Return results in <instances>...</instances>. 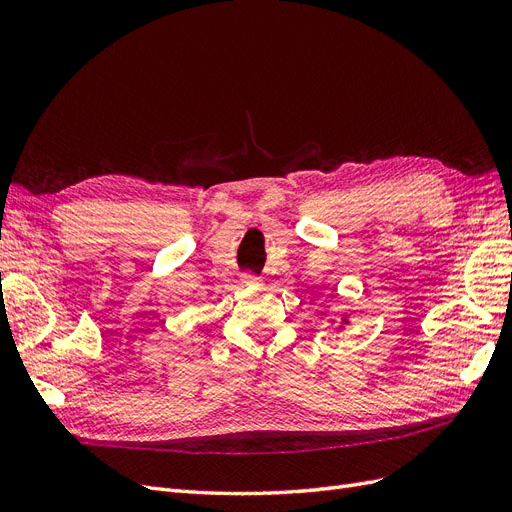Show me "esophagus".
<instances>
[{"label":"esophagus","mask_w":512,"mask_h":512,"mask_svg":"<svg viewBox=\"0 0 512 512\" xmlns=\"http://www.w3.org/2000/svg\"><path fill=\"white\" fill-rule=\"evenodd\" d=\"M241 280H243L245 286H262V280H260V277H256L254 273H243Z\"/></svg>","instance_id":"obj_1"}]
</instances>
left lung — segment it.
Returning <instances> with one entry per match:
<instances>
[{
  "label": "left lung",
  "instance_id": "left-lung-1",
  "mask_svg": "<svg viewBox=\"0 0 512 512\" xmlns=\"http://www.w3.org/2000/svg\"><path fill=\"white\" fill-rule=\"evenodd\" d=\"M344 322H346V324H348V318H346V316H344Z\"/></svg>",
  "mask_w": 512,
  "mask_h": 512
}]
</instances>
